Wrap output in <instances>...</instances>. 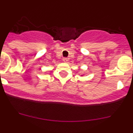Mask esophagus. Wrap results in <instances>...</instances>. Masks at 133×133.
<instances>
[{
  "mask_svg": "<svg viewBox=\"0 0 133 133\" xmlns=\"http://www.w3.org/2000/svg\"><path fill=\"white\" fill-rule=\"evenodd\" d=\"M63 61H64V62H67V61H68V58L66 57L63 58Z\"/></svg>",
  "mask_w": 133,
  "mask_h": 133,
  "instance_id": "esophagus-1",
  "label": "esophagus"
}]
</instances>
